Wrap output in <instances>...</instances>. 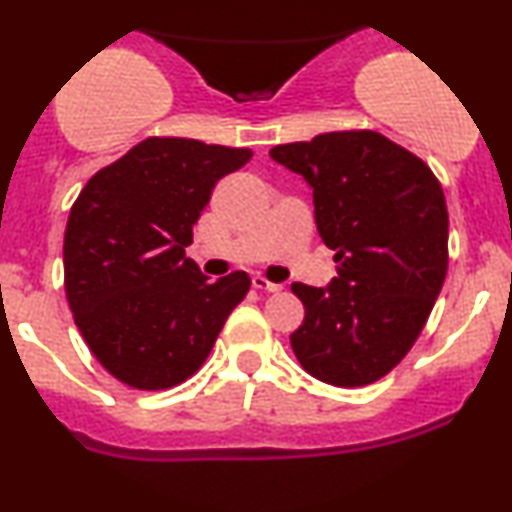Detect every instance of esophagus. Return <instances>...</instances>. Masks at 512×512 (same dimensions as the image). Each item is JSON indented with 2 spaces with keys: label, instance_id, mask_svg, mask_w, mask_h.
<instances>
[{
  "label": "esophagus",
  "instance_id": "34e87169",
  "mask_svg": "<svg viewBox=\"0 0 512 512\" xmlns=\"http://www.w3.org/2000/svg\"><path fill=\"white\" fill-rule=\"evenodd\" d=\"M252 286H255L257 291H267V293H279L281 289H284V284H274V281L264 279L262 274L252 276Z\"/></svg>",
  "mask_w": 512,
  "mask_h": 512
}]
</instances>
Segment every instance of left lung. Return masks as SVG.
Segmentation results:
<instances>
[{
	"instance_id": "8db88e82",
	"label": "left lung",
	"mask_w": 512,
	"mask_h": 512,
	"mask_svg": "<svg viewBox=\"0 0 512 512\" xmlns=\"http://www.w3.org/2000/svg\"><path fill=\"white\" fill-rule=\"evenodd\" d=\"M269 156L313 187L317 231L337 262L325 289L291 286L305 305L293 354L327 385L375 383L409 354L443 289V187L419 156L370 129L279 144Z\"/></svg>"
}]
</instances>
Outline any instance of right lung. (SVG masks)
<instances>
[{
    "instance_id": "1",
    "label": "right lung",
    "mask_w": 512,
    "mask_h": 512,
    "mask_svg": "<svg viewBox=\"0 0 512 512\" xmlns=\"http://www.w3.org/2000/svg\"><path fill=\"white\" fill-rule=\"evenodd\" d=\"M250 158V149L149 137L76 197L64 231V291L88 349L120 383H185L250 291L245 272L209 281L185 257L214 185Z\"/></svg>"
}]
</instances>
